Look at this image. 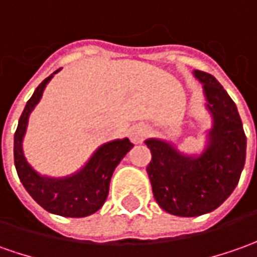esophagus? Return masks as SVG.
Returning <instances> with one entry per match:
<instances>
[{"label": "esophagus", "instance_id": "1", "mask_svg": "<svg viewBox=\"0 0 257 257\" xmlns=\"http://www.w3.org/2000/svg\"><path fill=\"white\" fill-rule=\"evenodd\" d=\"M149 134V128L145 123H136L129 129V138L134 143H141Z\"/></svg>", "mask_w": 257, "mask_h": 257}]
</instances>
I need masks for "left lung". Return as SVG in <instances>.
Returning a JSON list of instances; mask_svg holds the SVG:
<instances>
[{
  "label": "left lung",
  "instance_id": "1",
  "mask_svg": "<svg viewBox=\"0 0 257 257\" xmlns=\"http://www.w3.org/2000/svg\"><path fill=\"white\" fill-rule=\"evenodd\" d=\"M202 84L211 128L200 153H184L170 141L149 138L146 167L153 197L166 212L200 216L216 209L238 186L246 159V136L235 102L214 76L193 71Z\"/></svg>",
  "mask_w": 257,
  "mask_h": 257
}]
</instances>
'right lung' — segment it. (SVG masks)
<instances>
[{"mask_svg": "<svg viewBox=\"0 0 257 257\" xmlns=\"http://www.w3.org/2000/svg\"><path fill=\"white\" fill-rule=\"evenodd\" d=\"M60 69L45 78L26 102L14 136V160L21 183L35 201L52 214L70 218H83L97 212L106 200L112 173L134 143L128 138L115 139L98 146L77 172L63 177H50L35 170L24 153L28 121L43 91Z\"/></svg>", "mask_w": 257, "mask_h": 257, "instance_id": "right-lung-1", "label": "right lung"}]
</instances>
